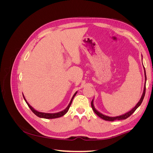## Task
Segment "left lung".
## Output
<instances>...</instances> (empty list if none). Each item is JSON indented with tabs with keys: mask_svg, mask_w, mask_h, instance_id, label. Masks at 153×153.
<instances>
[{
	"mask_svg": "<svg viewBox=\"0 0 153 153\" xmlns=\"http://www.w3.org/2000/svg\"><path fill=\"white\" fill-rule=\"evenodd\" d=\"M143 64V63H142ZM143 69H144V75H145V85H144V87H143V93L142 94V96L141 98L140 99V100L138 101V102L137 103V105L134 106V107L131 110H129V112L125 113L123 115H119V116H115V117H110V116H108V115H104L103 114H101V112H100L99 111L97 110L95 107H94V99L92 100L91 101V106H92V110H93L94 112H95V114L96 115H98V116L103 119V120H105V121H115V120H123V119H127L128 117H129L130 115L135 112V111L137 110V108L139 106L142 102V101L143 100V98H144V96H145V94H146V70H145V68L143 67Z\"/></svg>",
	"mask_w": 153,
	"mask_h": 153,
	"instance_id": "left-lung-1",
	"label": "left lung"
}]
</instances>
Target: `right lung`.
Returning a JSON list of instances; mask_svg holds the SVG:
<instances>
[{
  "label": "right lung",
  "instance_id": "add662e5",
  "mask_svg": "<svg viewBox=\"0 0 153 153\" xmlns=\"http://www.w3.org/2000/svg\"><path fill=\"white\" fill-rule=\"evenodd\" d=\"M76 93H77V91L73 96L72 98H71V100L70 101V102H69V103L67 107L65 109H64L63 110L61 111V112H57V113H45V112H39V111L35 110L33 107H32V106L30 105V104L28 102H27V101L26 100V99L25 98V96H24V94H23V96H24V100L25 101L26 103L27 104V105L29 106V107L32 110V112H33L36 115H37V116L40 117V118H44V119H55V118H59V117H61L63 116L64 115H65L68 112V111L69 107H70V106L71 105L72 101H73V100L74 98V97L75 96Z\"/></svg>",
  "mask_w": 153,
  "mask_h": 153
}]
</instances>
